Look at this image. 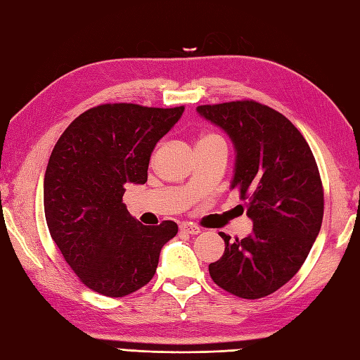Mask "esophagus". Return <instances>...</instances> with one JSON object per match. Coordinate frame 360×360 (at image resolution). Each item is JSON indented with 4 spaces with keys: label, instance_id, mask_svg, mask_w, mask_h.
I'll list each match as a JSON object with an SVG mask.
<instances>
[{
    "label": "esophagus",
    "instance_id": "1",
    "mask_svg": "<svg viewBox=\"0 0 360 360\" xmlns=\"http://www.w3.org/2000/svg\"><path fill=\"white\" fill-rule=\"evenodd\" d=\"M180 230L183 233H189V235H198L200 233V229L198 226H194L191 222H181L180 224Z\"/></svg>",
    "mask_w": 360,
    "mask_h": 360
}]
</instances>
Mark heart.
<instances>
[{"label": "heart", "mask_w": 360, "mask_h": 360, "mask_svg": "<svg viewBox=\"0 0 360 360\" xmlns=\"http://www.w3.org/2000/svg\"><path fill=\"white\" fill-rule=\"evenodd\" d=\"M200 142H222V139L219 136H216V134H205V136H202L199 139L198 144H200ZM224 144V142H222Z\"/></svg>", "instance_id": "heart-1"}]
</instances>
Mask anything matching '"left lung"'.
Here are the masks:
<instances>
[{
	"mask_svg": "<svg viewBox=\"0 0 360 360\" xmlns=\"http://www.w3.org/2000/svg\"><path fill=\"white\" fill-rule=\"evenodd\" d=\"M235 148L230 189L248 200L252 232L230 241L208 271L229 293L259 300L279 290L306 262L323 221V186L309 144L291 122L257 101L195 108Z\"/></svg>",
	"mask_w": 360,
	"mask_h": 360,
	"instance_id": "1",
	"label": "left lung"
}]
</instances>
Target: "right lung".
Returning a JSON list of instances; mask_svg holds the SVG:
<instances>
[{"label": "right lung", "mask_w": 360, "mask_h": 360, "mask_svg": "<svg viewBox=\"0 0 360 360\" xmlns=\"http://www.w3.org/2000/svg\"><path fill=\"white\" fill-rule=\"evenodd\" d=\"M185 106L133 103L87 110L54 146L44 179L45 219L53 241L86 287L122 297L144 287L174 221L142 226L122 203L128 185H144L157 142Z\"/></svg>", "instance_id": "add662e5"}]
</instances>
